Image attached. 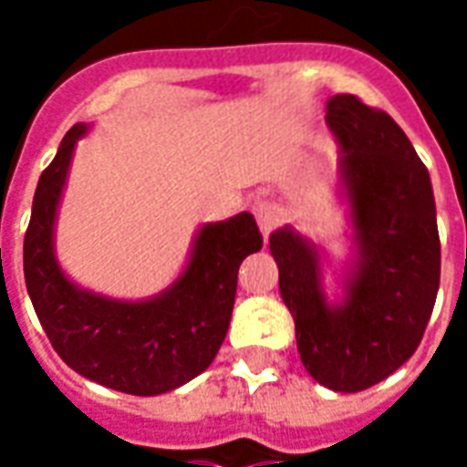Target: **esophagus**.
I'll return each instance as SVG.
<instances>
[{"label": "esophagus", "instance_id": "esophagus-1", "mask_svg": "<svg viewBox=\"0 0 467 467\" xmlns=\"http://www.w3.org/2000/svg\"><path fill=\"white\" fill-rule=\"evenodd\" d=\"M253 213H254V217H257L260 233H263L265 237L273 233L275 227H277V223H280V213H277V207L270 202H254Z\"/></svg>", "mask_w": 467, "mask_h": 467}]
</instances>
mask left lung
Here are the masks:
<instances>
[{
    "mask_svg": "<svg viewBox=\"0 0 467 467\" xmlns=\"http://www.w3.org/2000/svg\"><path fill=\"white\" fill-rule=\"evenodd\" d=\"M325 122L337 142L335 197L348 220V257L333 267L323 244L293 224L270 234V254L305 370L335 392H360L410 358L431 320L441 285L435 197L390 115L335 95Z\"/></svg>",
    "mask_w": 467,
    "mask_h": 467,
    "instance_id": "left-lung-1",
    "label": "left lung"
}]
</instances>
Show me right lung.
I'll list each match as a JSON object with an SVG mask.
<instances>
[{"label":"right lung","mask_w":467,"mask_h":467,"mask_svg":"<svg viewBox=\"0 0 467 467\" xmlns=\"http://www.w3.org/2000/svg\"><path fill=\"white\" fill-rule=\"evenodd\" d=\"M75 124L36 184L25 234L29 300L57 355L87 380L127 395H162L210 368L233 317L237 270L263 247L250 213L204 223L192 237L182 273L142 300H122L75 283L57 257V214L77 142Z\"/></svg>","instance_id":"add662e5"}]
</instances>
